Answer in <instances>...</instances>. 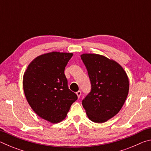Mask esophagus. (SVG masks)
Masks as SVG:
<instances>
[{
  "label": "esophagus",
  "instance_id": "obj_1",
  "mask_svg": "<svg viewBox=\"0 0 151 151\" xmlns=\"http://www.w3.org/2000/svg\"><path fill=\"white\" fill-rule=\"evenodd\" d=\"M76 94H77V96H78V98H80V96H81V91H78V92H76Z\"/></svg>",
  "mask_w": 151,
  "mask_h": 151
}]
</instances>
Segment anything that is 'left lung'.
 <instances>
[{"instance_id": "obj_1", "label": "left lung", "mask_w": 151, "mask_h": 151, "mask_svg": "<svg viewBox=\"0 0 151 151\" xmlns=\"http://www.w3.org/2000/svg\"><path fill=\"white\" fill-rule=\"evenodd\" d=\"M81 57L91 84V91L82 104L91 121L103 123L123 106L129 93V78L119 63L103 55L83 54Z\"/></svg>"}]
</instances>
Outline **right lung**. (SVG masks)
<instances>
[{
	"label": "right lung",
	"instance_id": "1",
	"mask_svg": "<svg viewBox=\"0 0 151 151\" xmlns=\"http://www.w3.org/2000/svg\"><path fill=\"white\" fill-rule=\"evenodd\" d=\"M73 53L52 52L39 56L28 66L23 76L25 96L40 118L58 123L66 118L77 95L68 86L65 66Z\"/></svg>",
	"mask_w": 151,
	"mask_h": 151
}]
</instances>
